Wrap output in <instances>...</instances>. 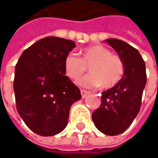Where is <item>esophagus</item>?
I'll list each match as a JSON object with an SVG mask.
<instances>
[{
  "label": "esophagus",
  "mask_w": 158,
  "mask_h": 158,
  "mask_svg": "<svg viewBox=\"0 0 158 158\" xmlns=\"http://www.w3.org/2000/svg\"><path fill=\"white\" fill-rule=\"evenodd\" d=\"M80 93H81V97L84 99L89 94V91L88 90H85V89H80Z\"/></svg>",
  "instance_id": "esophagus-1"
}]
</instances>
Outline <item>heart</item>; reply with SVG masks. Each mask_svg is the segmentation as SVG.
I'll list each match as a JSON object with an SVG mask.
<instances>
[{"label": "heart", "instance_id": "b5f03b06", "mask_svg": "<svg viewBox=\"0 0 158 158\" xmlns=\"http://www.w3.org/2000/svg\"><path fill=\"white\" fill-rule=\"evenodd\" d=\"M81 58L69 53L64 59V71L69 79L76 80L89 66L90 74L78 80L83 88L110 89L120 82L124 74V64L120 56L112 55L102 45H94L80 51Z\"/></svg>", "mask_w": 158, "mask_h": 158}]
</instances>
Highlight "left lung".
<instances>
[{"label":"left lung","instance_id":"1","mask_svg":"<svg viewBox=\"0 0 158 158\" xmlns=\"http://www.w3.org/2000/svg\"><path fill=\"white\" fill-rule=\"evenodd\" d=\"M124 64V74L118 84L102 92V104L92 113L97 129L107 135L123 133L137 116L146 84L145 64L139 51L124 41L106 39Z\"/></svg>","mask_w":158,"mask_h":158}]
</instances>
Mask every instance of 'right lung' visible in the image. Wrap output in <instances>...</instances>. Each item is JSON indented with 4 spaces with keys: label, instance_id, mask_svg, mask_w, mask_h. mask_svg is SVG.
Returning a JSON list of instances; mask_svg holds the SVG:
<instances>
[{
    "label": "right lung",
    "instance_id": "1",
    "mask_svg": "<svg viewBox=\"0 0 158 158\" xmlns=\"http://www.w3.org/2000/svg\"><path fill=\"white\" fill-rule=\"evenodd\" d=\"M75 42L48 36L25 49L15 66L14 89L16 108L35 134L52 136L69 122L71 105L80 100L79 89L64 71V59Z\"/></svg>",
    "mask_w": 158,
    "mask_h": 158
}]
</instances>
